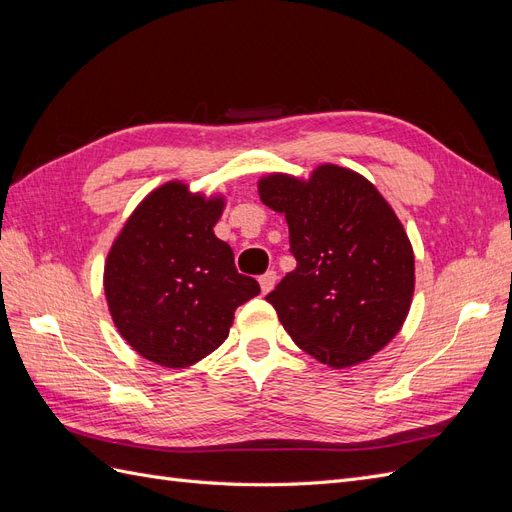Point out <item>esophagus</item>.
I'll return each instance as SVG.
<instances>
[{"label": "esophagus", "mask_w": 512, "mask_h": 512, "mask_svg": "<svg viewBox=\"0 0 512 512\" xmlns=\"http://www.w3.org/2000/svg\"><path fill=\"white\" fill-rule=\"evenodd\" d=\"M275 282H277V273H275V271H267L265 275H260L258 284H260V290H262V294L271 292V290H273V286H275Z\"/></svg>", "instance_id": "34e87169"}]
</instances>
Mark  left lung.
<instances>
[{"instance_id":"1","label":"left lung","mask_w":512,"mask_h":512,"mask_svg":"<svg viewBox=\"0 0 512 512\" xmlns=\"http://www.w3.org/2000/svg\"><path fill=\"white\" fill-rule=\"evenodd\" d=\"M258 196L282 213L297 269L267 294L282 327L333 369L365 363L401 331L414 250L393 207L356 170L320 164L307 179L269 173Z\"/></svg>"}]
</instances>
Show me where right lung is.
I'll use <instances>...</instances> for the list:
<instances>
[{
  "label": "right lung",
  "mask_w": 512,
  "mask_h": 512,
  "mask_svg": "<svg viewBox=\"0 0 512 512\" xmlns=\"http://www.w3.org/2000/svg\"><path fill=\"white\" fill-rule=\"evenodd\" d=\"M226 194L173 179L151 190L104 262V294L119 335L143 359L183 369L224 344L235 309L260 292L215 237Z\"/></svg>",
  "instance_id": "right-lung-1"
}]
</instances>
